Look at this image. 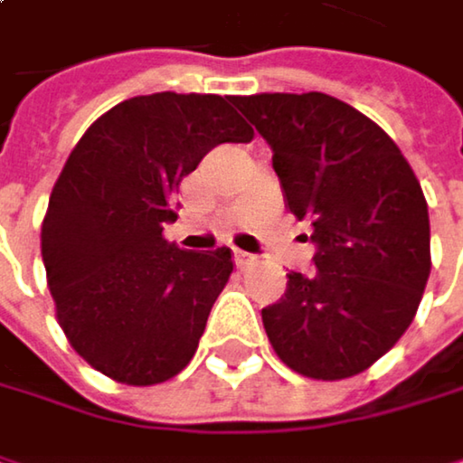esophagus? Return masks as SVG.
Segmentation results:
<instances>
[{
    "instance_id": "1",
    "label": "esophagus",
    "mask_w": 463,
    "mask_h": 463,
    "mask_svg": "<svg viewBox=\"0 0 463 463\" xmlns=\"http://www.w3.org/2000/svg\"><path fill=\"white\" fill-rule=\"evenodd\" d=\"M232 257H235V265H238V268H249V265L254 262V257H251V254H246V251H241V249H235V251H232Z\"/></svg>"
}]
</instances>
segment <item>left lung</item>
Instances as JSON below:
<instances>
[{"instance_id":"1","label":"left lung","mask_w":463,"mask_h":463,"mask_svg":"<svg viewBox=\"0 0 463 463\" xmlns=\"http://www.w3.org/2000/svg\"><path fill=\"white\" fill-rule=\"evenodd\" d=\"M273 149L287 206L308 220L317 273H289L262 324L279 359L317 381L373 367L411 326L431 270L429 212L392 137L326 93L235 96Z\"/></svg>"}]
</instances>
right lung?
Masks as SVG:
<instances>
[{
	"label": "right lung",
	"instance_id": "right-lung-1",
	"mask_svg": "<svg viewBox=\"0 0 463 463\" xmlns=\"http://www.w3.org/2000/svg\"><path fill=\"white\" fill-rule=\"evenodd\" d=\"M231 96L152 93L104 112L74 144L43 220L55 319L107 378L155 386L182 373L232 273V251H184L163 225L182 179L254 131Z\"/></svg>",
	"mask_w": 463,
	"mask_h": 463
}]
</instances>
